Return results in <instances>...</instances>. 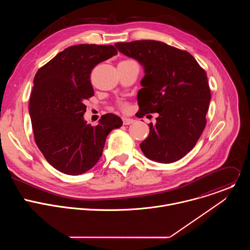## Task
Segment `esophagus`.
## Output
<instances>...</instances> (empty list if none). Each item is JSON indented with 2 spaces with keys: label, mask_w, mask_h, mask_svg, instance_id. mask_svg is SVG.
<instances>
[{
  "label": "esophagus",
  "mask_w": 250,
  "mask_h": 250,
  "mask_svg": "<svg viewBox=\"0 0 250 250\" xmlns=\"http://www.w3.org/2000/svg\"><path fill=\"white\" fill-rule=\"evenodd\" d=\"M133 122H134V120H132V119H129V118H123V123H124L125 125H131V124H133Z\"/></svg>",
  "instance_id": "34e87169"
}]
</instances>
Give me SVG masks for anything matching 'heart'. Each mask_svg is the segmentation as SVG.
<instances>
[{
	"label": "heart",
	"mask_w": 250,
	"mask_h": 250,
	"mask_svg": "<svg viewBox=\"0 0 250 250\" xmlns=\"http://www.w3.org/2000/svg\"><path fill=\"white\" fill-rule=\"evenodd\" d=\"M123 108H124V109H126L127 105H126V104H123Z\"/></svg>",
	"instance_id": "heart-1"
}]
</instances>
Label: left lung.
<instances>
[{
	"label": "left lung",
	"mask_w": 250,
	"mask_h": 250,
	"mask_svg": "<svg viewBox=\"0 0 250 250\" xmlns=\"http://www.w3.org/2000/svg\"><path fill=\"white\" fill-rule=\"evenodd\" d=\"M115 45L145 69L136 117L159 115L139 146L142 152L160 163L181 159L193 149L206 126L210 91L205 70L189 52L164 42L136 41Z\"/></svg>",
	"instance_id": "left-lung-1"
}]
</instances>
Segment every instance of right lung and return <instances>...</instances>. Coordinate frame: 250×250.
<instances>
[{"label":"right lung","instance_id":"right-lung-1","mask_svg":"<svg viewBox=\"0 0 250 250\" xmlns=\"http://www.w3.org/2000/svg\"><path fill=\"white\" fill-rule=\"evenodd\" d=\"M113 45L79 44L59 52L39 69L29 99L34 140L47 162L67 175H80L96 165L105 138L123 125L105 114L96 126L84 120L85 101L94 95L92 69L117 55Z\"/></svg>","mask_w":250,"mask_h":250}]
</instances>
